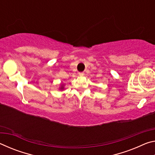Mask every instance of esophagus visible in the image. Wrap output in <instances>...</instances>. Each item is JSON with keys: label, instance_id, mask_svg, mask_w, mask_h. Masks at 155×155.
<instances>
[{"label": "esophagus", "instance_id": "1", "mask_svg": "<svg viewBox=\"0 0 155 155\" xmlns=\"http://www.w3.org/2000/svg\"><path fill=\"white\" fill-rule=\"evenodd\" d=\"M78 75H79L80 77H83V76H84V72H79V73H78Z\"/></svg>", "mask_w": 155, "mask_h": 155}]
</instances>
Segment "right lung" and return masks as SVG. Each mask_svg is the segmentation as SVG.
<instances>
[{"label": "right lung", "instance_id": "obj_1", "mask_svg": "<svg viewBox=\"0 0 155 155\" xmlns=\"http://www.w3.org/2000/svg\"><path fill=\"white\" fill-rule=\"evenodd\" d=\"M61 89H63V87H61Z\"/></svg>", "mask_w": 155, "mask_h": 155}]
</instances>
